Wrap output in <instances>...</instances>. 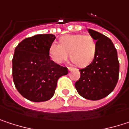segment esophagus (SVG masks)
I'll list each match as a JSON object with an SVG mask.
<instances>
[{"label": "esophagus", "instance_id": "obj_1", "mask_svg": "<svg viewBox=\"0 0 129 129\" xmlns=\"http://www.w3.org/2000/svg\"><path fill=\"white\" fill-rule=\"evenodd\" d=\"M74 69H74L73 67H70V66L68 67V70H69V71H72V70H74Z\"/></svg>", "mask_w": 129, "mask_h": 129}]
</instances>
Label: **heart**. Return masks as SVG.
Instances as JSON below:
<instances>
[{
  "mask_svg": "<svg viewBox=\"0 0 129 129\" xmlns=\"http://www.w3.org/2000/svg\"><path fill=\"white\" fill-rule=\"evenodd\" d=\"M96 52L95 40L90 35L81 34L65 35L60 44L54 42L49 48V56L56 63H61L70 57L78 66L90 64Z\"/></svg>",
  "mask_w": 129,
  "mask_h": 129,
  "instance_id": "obj_1",
  "label": "heart"
}]
</instances>
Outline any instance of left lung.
I'll use <instances>...</instances> for the list:
<instances>
[{
  "label": "left lung",
  "instance_id": "obj_1",
  "mask_svg": "<svg viewBox=\"0 0 129 129\" xmlns=\"http://www.w3.org/2000/svg\"><path fill=\"white\" fill-rule=\"evenodd\" d=\"M88 32L96 40L95 55L89 66L79 70L81 77L75 86L82 97L95 101L106 97L114 90L119 63L112 41L95 30L88 29Z\"/></svg>",
  "mask_w": 129,
  "mask_h": 129
}]
</instances>
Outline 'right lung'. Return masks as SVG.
Segmentation results:
<instances>
[{
  "label": "right lung",
  "instance_id": "right-lung-1",
  "mask_svg": "<svg viewBox=\"0 0 129 129\" xmlns=\"http://www.w3.org/2000/svg\"><path fill=\"white\" fill-rule=\"evenodd\" d=\"M53 34H38L22 40L13 58V78L18 92L25 99L41 102L54 94L59 78L68 74L66 67L51 60L49 48Z\"/></svg>",
  "mask_w": 129,
  "mask_h": 129
}]
</instances>
